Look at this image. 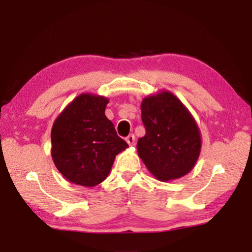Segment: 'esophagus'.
Listing matches in <instances>:
<instances>
[{
  "instance_id": "1",
  "label": "esophagus",
  "mask_w": 252,
  "mask_h": 252,
  "mask_svg": "<svg viewBox=\"0 0 252 252\" xmlns=\"http://www.w3.org/2000/svg\"><path fill=\"white\" fill-rule=\"evenodd\" d=\"M126 142L129 143V146H133L134 142H135V136H134V134H130V135L126 136Z\"/></svg>"
}]
</instances>
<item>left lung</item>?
Listing matches in <instances>:
<instances>
[{
	"label": "left lung",
	"instance_id": "1",
	"mask_svg": "<svg viewBox=\"0 0 252 252\" xmlns=\"http://www.w3.org/2000/svg\"><path fill=\"white\" fill-rule=\"evenodd\" d=\"M146 135L136 149L149 171L160 181L189 173L201 150V135L192 114L170 91L146 96L141 103Z\"/></svg>",
	"mask_w": 252,
	"mask_h": 252
}]
</instances>
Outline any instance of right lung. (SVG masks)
Here are the masks:
<instances>
[{"label": "right lung", "mask_w": 252, "mask_h": 252, "mask_svg": "<svg viewBox=\"0 0 252 252\" xmlns=\"http://www.w3.org/2000/svg\"><path fill=\"white\" fill-rule=\"evenodd\" d=\"M108 97L82 93L59 114L51 131V156L67 181L94 187L109 176L116 156L129 147L105 117Z\"/></svg>", "instance_id": "right-lung-1"}]
</instances>
